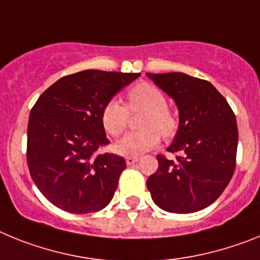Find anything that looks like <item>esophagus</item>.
Here are the masks:
<instances>
[{"label": "esophagus", "instance_id": "esophagus-1", "mask_svg": "<svg viewBox=\"0 0 260 260\" xmlns=\"http://www.w3.org/2000/svg\"><path fill=\"white\" fill-rule=\"evenodd\" d=\"M137 161H139V157H135V155H129V157L125 158V162H127V165L136 164Z\"/></svg>", "mask_w": 260, "mask_h": 260}]
</instances>
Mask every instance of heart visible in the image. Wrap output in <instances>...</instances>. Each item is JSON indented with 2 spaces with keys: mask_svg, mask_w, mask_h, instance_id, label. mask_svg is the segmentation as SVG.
<instances>
[{
  "mask_svg": "<svg viewBox=\"0 0 260 260\" xmlns=\"http://www.w3.org/2000/svg\"><path fill=\"white\" fill-rule=\"evenodd\" d=\"M128 107L117 99L106 103L102 111V123L111 136H120L129 121L131 112L146 110L143 117L145 129L127 133L115 145L117 153L123 155H139L158 145L161 135L173 136L178 123L175 115L168 107V99L162 90L149 82H140L127 92Z\"/></svg>",
  "mask_w": 260,
  "mask_h": 260,
  "instance_id": "1",
  "label": "heart"
}]
</instances>
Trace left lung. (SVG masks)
<instances>
[{
  "label": "left lung",
  "instance_id": "1",
  "mask_svg": "<svg viewBox=\"0 0 260 260\" xmlns=\"http://www.w3.org/2000/svg\"><path fill=\"white\" fill-rule=\"evenodd\" d=\"M146 76L175 101L179 128L168 152L158 154V170L146 186L153 202L171 213H192L216 202L236 169L238 128L226 99L211 82L188 74Z\"/></svg>",
  "mask_w": 260,
  "mask_h": 260
}]
</instances>
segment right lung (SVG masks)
<instances>
[{
	"label": "right lung",
	"mask_w": 260,
	"mask_h": 260,
	"mask_svg": "<svg viewBox=\"0 0 260 260\" xmlns=\"http://www.w3.org/2000/svg\"><path fill=\"white\" fill-rule=\"evenodd\" d=\"M140 73L82 71L65 76L31 108L27 165L44 198L69 213L107 207L125 169V159L98 152L110 144L103 107Z\"/></svg>",
	"instance_id": "add662e5"
}]
</instances>
